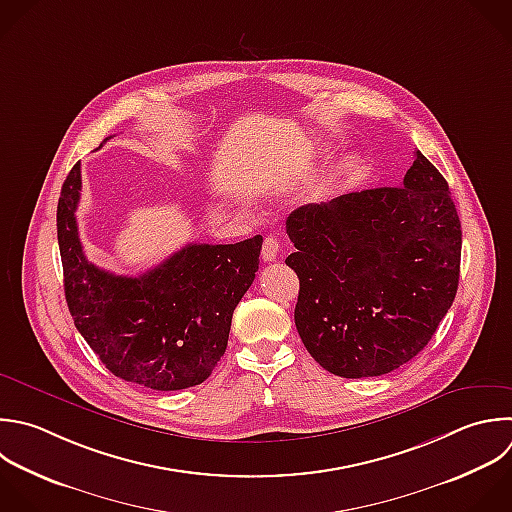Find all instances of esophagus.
I'll use <instances>...</instances> for the list:
<instances>
[{"mask_svg": "<svg viewBox=\"0 0 512 512\" xmlns=\"http://www.w3.org/2000/svg\"><path fill=\"white\" fill-rule=\"evenodd\" d=\"M280 252V242L276 236H268L262 244V260L264 262H274Z\"/></svg>", "mask_w": 512, "mask_h": 512, "instance_id": "1", "label": "esophagus"}]
</instances>
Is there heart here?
I'll use <instances>...</instances> for the list:
<instances>
[{
  "mask_svg": "<svg viewBox=\"0 0 512 512\" xmlns=\"http://www.w3.org/2000/svg\"><path fill=\"white\" fill-rule=\"evenodd\" d=\"M354 166H356L354 158H344V160L338 164V176H340V178L348 176L350 172H354Z\"/></svg>",
  "mask_w": 512,
  "mask_h": 512,
  "instance_id": "1",
  "label": "heart"
}]
</instances>
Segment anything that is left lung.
I'll return each mask as SVG.
<instances>
[{"mask_svg":"<svg viewBox=\"0 0 512 512\" xmlns=\"http://www.w3.org/2000/svg\"><path fill=\"white\" fill-rule=\"evenodd\" d=\"M300 280L294 320L310 356L342 378L412 360L454 302L462 232L448 184L420 154L400 186L306 204L286 220Z\"/></svg>","mask_w":512,"mask_h":512,"instance_id":"1","label":"left lung"}]
</instances>
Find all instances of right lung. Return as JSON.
Instances as JSON below:
<instances>
[{
	"label": "right lung",
	"mask_w": 512,
	"mask_h": 512,
	"mask_svg": "<svg viewBox=\"0 0 512 512\" xmlns=\"http://www.w3.org/2000/svg\"><path fill=\"white\" fill-rule=\"evenodd\" d=\"M80 162L58 202L64 290L76 328L122 380L152 390L204 382L228 346L232 314L258 272L262 236L188 244L138 278L94 266L80 242Z\"/></svg>",
	"instance_id": "1"
}]
</instances>
